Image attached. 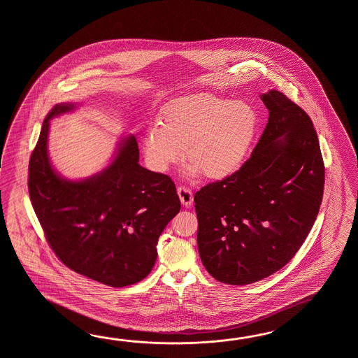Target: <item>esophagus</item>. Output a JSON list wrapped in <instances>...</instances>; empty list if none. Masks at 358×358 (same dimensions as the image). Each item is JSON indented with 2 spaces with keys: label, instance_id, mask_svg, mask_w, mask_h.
<instances>
[{
  "label": "esophagus",
  "instance_id": "1",
  "mask_svg": "<svg viewBox=\"0 0 358 358\" xmlns=\"http://www.w3.org/2000/svg\"><path fill=\"white\" fill-rule=\"evenodd\" d=\"M178 194H179V198H180L182 205L188 207V206L193 203V193H192V190L188 187L179 185L178 187Z\"/></svg>",
  "mask_w": 358,
  "mask_h": 358
}]
</instances>
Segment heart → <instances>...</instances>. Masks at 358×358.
Wrapping results in <instances>:
<instances>
[{"mask_svg":"<svg viewBox=\"0 0 358 358\" xmlns=\"http://www.w3.org/2000/svg\"><path fill=\"white\" fill-rule=\"evenodd\" d=\"M257 114L245 102L199 94L169 106L164 122L145 131V157L159 171L184 157L192 161L187 173L203 171L210 179H225L239 170L257 130Z\"/></svg>","mask_w":358,"mask_h":358,"instance_id":"1","label":"heart"}]
</instances>
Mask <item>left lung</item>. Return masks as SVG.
Instances as JSON below:
<instances>
[{"label":"left lung","mask_w":358,"mask_h":358,"mask_svg":"<svg viewBox=\"0 0 358 358\" xmlns=\"http://www.w3.org/2000/svg\"><path fill=\"white\" fill-rule=\"evenodd\" d=\"M266 128L233 176L194 196L202 264L216 280L245 285L294 257L317 217L325 168L310 116L282 92L261 96Z\"/></svg>","instance_id":"8db88e82"}]
</instances>
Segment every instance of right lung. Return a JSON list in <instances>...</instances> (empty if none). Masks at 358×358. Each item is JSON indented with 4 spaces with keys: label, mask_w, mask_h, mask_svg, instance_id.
Masks as SVG:
<instances>
[{
    "label": "right lung",
    "mask_w": 358,
    "mask_h": 358,
    "mask_svg": "<svg viewBox=\"0 0 358 358\" xmlns=\"http://www.w3.org/2000/svg\"><path fill=\"white\" fill-rule=\"evenodd\" d=\"M74 108L59 103L43 122L29 160L31 205L65 266L114 288L136 284L151 273L159 236L180 211L176 184L139 165L134 136L120 141L99 174L79 182L61 178L47 153L50 120Z\"/></svg>",
    "instance_id": "obj_1"
}]
</instances>
